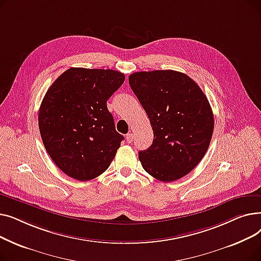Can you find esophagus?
<instances>
[{
    "mask_svg": "<svg viewBox=\"0 0 261 261\" xmlns=\"http://www.w3.org/2000/svg\"><path fill=\"white\" fill-rule=\"evenodd\" d=\"M133 134L132 133H129V134H127V136H126V140H127V143L128 144H131L132 142H133Z\"/></svg>",
    "mask_w": 261,
    "mask_h": 261,
    "instance_id": "1",
    "label": "esophagus"
}]
</instances>
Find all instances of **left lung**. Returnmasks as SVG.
I'll return each mask as SVG.
<instances>
[{
  "mask_svg": "<svg viewBox=\"0 0 261 261\" xmlns=\"http://www.w3.org/2000/svg\"><path fill=\"white\" fill-rule=\"evenodd\" d=\"M129 85L153 130L152 145L139 152L143 168L162 182L181 179L200 163L212 140L207 97L189 76L172 70L133 73Z\"/></svg>",
  "mask_w": 261,
  "mask_h": 261,
  "instance_id": "1",
  "label": "left lung"
}]
</instances>
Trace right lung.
<instances>
[{
    "instance_id": "add662e5",
    "label": "right lung",
    "mask_w": 261,
    "mask_h": 261,
    "mask_svg": "<svg viewBox=\"0 0 261 261\" xmlns=\"http://www.w3.org/2000/svg\"><path fill=\"white\" fill-rule=\"evenodd\" d=\"M125 81L118 71L71 67L47 90L39 110V129L54 163L65 174L89 181L103 173L123 136L107 100Z\"/></svg>"
}]
</instances>
